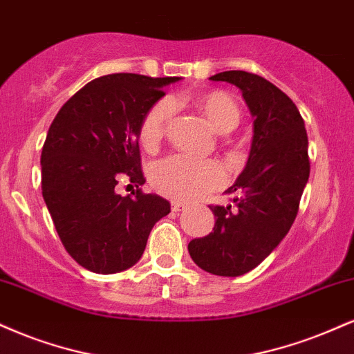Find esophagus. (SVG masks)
Instances as JSON below:
<instances>
[{
  "label": "esophagus",
  "mask_w": 354,
  "mask_h": 354,
  "mask_svg": "<svg viewBox=\"0 0 354 354\" xmlns=\"http://www.w3.org/2000/svg\"><path fill=\"white\" fill-rule=\"evenodd\" d=\"M171 209H173L174 212H181V211L186 209V204L181 203V201H173V203H171Z\"/></svg>",
  "instance_id": "obj_1"
}]
</instances>
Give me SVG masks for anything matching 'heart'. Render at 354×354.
<instances>
[{"instance_id": "heart-1", "label": "heart", "mask_w": 354, "mask_h": 354, "mask_svg": "<svg viewBox=\"0 0 354 354\" xmlns=\"http://www.w3.org/2000/svg\"><path fill=\"white\" fill-rule=\"evenodd\" d=\"M174 102L161 100L145 115L140 127V143L145 150L156 151L165 138L166 127L173 115ZM203 117L219 133L236 129L241 120V110L227 93L203 92L191 99ZM151 183L161 194L176 201H193L218 188L224 183L223 166L211 160H194L188 156L174 155L151 169Z\"/></svg>"}]
</instances>
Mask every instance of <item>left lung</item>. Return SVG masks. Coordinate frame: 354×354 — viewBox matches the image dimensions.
Masks as SVG:
<instances>
[{
    "instance_id": "obj_1",
    "label": "left lung",
    "mask_w": 354,
    "mask_h": 354,
    "mask_svg": "<svg viewBox=\"0 0 354 354\" xmlns=\"http://www.w3.org/2000/svg\"><path fill=\"white\" fill-rule=\"evenodd\" d=\"M241 88L254 118L249 158L225 193L232 204L209 206L214 227L188 244L198 267L221 277L255 269L290 231L310 176L305 122L288 95L261 75L225 71L209 77Z\"/></svg>"
}]
</instances>
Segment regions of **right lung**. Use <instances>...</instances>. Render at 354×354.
<instances>
[{
	"label": "right lung",
	"mask_w": 354,
	"mask_h": 354,
	"mask_svg": "<svg viewBox=\"0 0 354 354\" xmlns=\"http://www.w3.org/2000/svg\"><path fill=\"white\" fill-rule=\"evenodd\" d=\"M181 77L110 74L71 97L50 123L41 153L42 198L71 257L95 274L133 267L153 225L171 206L158 194L120 196L145 185L140 127L163 87Z\"/></svg>",
	"instance_id": "right-lung-1"
}]
</instances>
